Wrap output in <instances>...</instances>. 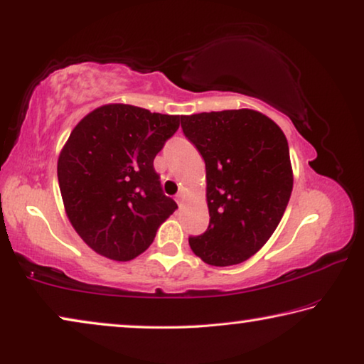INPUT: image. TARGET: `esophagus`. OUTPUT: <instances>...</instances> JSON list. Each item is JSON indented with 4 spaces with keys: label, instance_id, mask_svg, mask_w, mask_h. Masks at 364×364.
<instances>
[{
    "label": "esophagus",
    "instance_id": "1",
    "mask_svg": "<svg viewBox=\"0 0 364 364\" xmlns=\"http://www.w3.org/2000/svg\"><path fill=\"white\" fill-rule=\"evenodd\" d=\"M183 200H186V193L178 192V193H177V201H183Z\"/></svg>",
    "mask_w": 364,
    "mask_h": 364
}]
</instances>
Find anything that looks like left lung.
Listing matches in <instances>:
<instances>
[{"label":"left lung","instance_id":"8db88e82","mask_svg":"<svg viewBox=\"0 0 364 364\" xmlns=\"http://www.w3.org/2000/svg\"><path fill=\"white\" fill-rule=\"evenodd\" d=\"M182 130L206 166L210 225L190 237L211 266H234L258 252L281 223L294 187L289 143L276 122L255 109L183 116Z\"/></svg>","mask_w":364,"mask_h":364}]
</instances>
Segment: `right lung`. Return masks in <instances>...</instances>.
<instances>
[{"label":"right lung","mask_w":364,"mask_h":364,"mask_svg":"<svg viewBox=\"0 0 364 364\" xmlns=\"http://www.w3.org/2000/svg\"><path fill=\"white\" fill-rule=\"evenodd\" d=\"M182 117L109 103L88 112L70 132L58 158L59 190L70 224L93 252L134 259L176 211L153 159Z\"/></svg>","instance_id":"1"}]
</instances>
